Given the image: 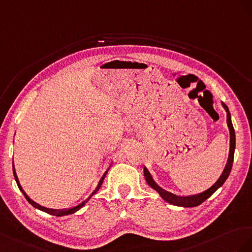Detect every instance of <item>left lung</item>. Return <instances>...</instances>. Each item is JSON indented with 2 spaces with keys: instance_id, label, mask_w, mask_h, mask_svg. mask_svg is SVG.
<instances>
[{
  "instance_id": "left-lung-1",
  "label": "left lung",
  "mask_w": 252,
  "mask_h": 252,
  "mask_svg": "<svg viewBox=\"0 0 252 252\" xmlns=\"http://www.w3.org/2000/svg\"><path fill=\"white\" fill-rule=\"evenodd\" d=\"M222 107H224L226 113H227V125H228V128H229V133H230V149H229V156H228V160L226 163V167L222 171L221 175L220 176V178L217 181L212 187H210L209 189L202 192L195 194V195H189V196H179L176 195V194H173L171 192H168L164 189H162L161 187L158 186L152 177V175L150 174V172L148 171V169L145 167L143 168V174H145V178L148 183V185L153 188L155 191L158 192V194L168 202L171 205L174 206H178V207H185V208H190V207H196L198 205H200L202 203H204L207 198H209L212 194L217 191L220 187L222 186L226 182V179L228 178L230 172H231V168H232V163H233V158H234V150H235V133H234V128L232 126L231 122V115H230L228 106L221 102Z\"/></svg>"
}]
</instances>
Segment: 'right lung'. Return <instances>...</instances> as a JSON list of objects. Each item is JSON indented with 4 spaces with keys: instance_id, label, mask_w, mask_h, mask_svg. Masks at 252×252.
Returning a JSON list of instances; mask_svg holds the SVG:
<instances>
[{
    "instance_id": "obj_1",
    "label": "right lung",
    "mask_w": 252,
    "mask_h": 252,
    "mask_svg": "<svg viewBox=\"0 0 252 252\" xmlns=\"http://www.w3.org/2000/svg\"><path fill=\"white\" fill-rule=\"evenodd\" d=\"M12 170H13V175H14V179H16V182H17V185H18V187H19V189H20V191L23 193V195L25 196V198L28 200V203H30L32 207H34V208H37V209H39V210H41V211H44V212H46V213H48V214H52V215H56V217H63V215H68V214H71V213H75V212H77L78 210H80L81 208L89 202V199L94 195V194L100 189V187H101V185H102V183H103V181H104V178H105V175H106V173H107V171H109V169L106 170V172L105 173L102 175V177H101V179H100L99 181V183H98V186L96 187V189L94 190V192H93L91 195L86 198L85 200H83V202L81 203V204H79V205H77L76 207H73V208H68V209H62V210H56V209H49V208H45V207H42L41 205H39V204H37L35 202H33V200L27 195V194L25 193V191L23 190V188L22 187H21V185H20V182H19V178H18V176H17V173H16V170H14V166H13V161H12Z\"/></svg>"
}]
</instances>
